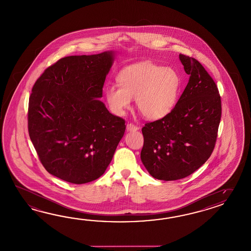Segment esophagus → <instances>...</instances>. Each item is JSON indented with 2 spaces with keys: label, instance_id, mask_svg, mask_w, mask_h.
<instances>
[{
  "label": "esophagus",
  "instance_id": "esophagus-1",
  "mask_svg": "<svg viewBox=\"0 0 251 251\" xmlns=\"http://www.w3.org/2000/svg\"><path fill=\"white\" fill-rule=\"evenodd\" d=\"M139 129V127L138 126H136L135 125H134V124H127L126 125V130L127 131H129V132H132V131H136V130H138Z\"/></svg>",
  "mask_w": 251,
  "mask_h": 251
}]
</instances>
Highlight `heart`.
<instances>
[{
    "mask_svg": "<svg viewBox=\"0 0 251 251\" xmlns=\"http://www.w3.org/2000/svg\"><path fill=\"white\" fill-rule=\"evenodd\" d=\"M118 86L105 88L110 110L123 116L135 99L137 109L150 120L162 119L175 108L181 92L180 74L173 68L151 62L132 65L117 76Z\"/></svg>",
    "mask_w": 251,
    "mask_h": 251,
    "instance_id": "obj_1",
    "label": "heart"
}]
</instances>
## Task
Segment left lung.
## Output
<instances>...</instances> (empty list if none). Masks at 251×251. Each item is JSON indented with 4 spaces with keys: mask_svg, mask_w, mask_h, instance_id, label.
Returning <instances> with one entry per match:
<instances>
[{
    "mask_svg": "<svg viewBox=\"0 0 251 251\" xmlns=\"http://www.w3.org/2000/svg\"><path fill=\"white\" fill-rule=\"evenodd\" d=\"M189 82L175 108L142 128L141 160L155 179L175 181L198 170L215 146L222 101L212 77L192 57L180 54Z\"/></svg>",
    "mask_w": 251,
    "mask_h": 251,
    "instance_id": "1",
    "label": "left lung"
}]
</instances>
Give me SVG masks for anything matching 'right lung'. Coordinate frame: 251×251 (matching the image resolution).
Segmentation results:
<instances>
[{"label": "right lung", "instance_id": "add662e5", "mask_svg": "<svg viewBox=\"0 0 251 251\" xmlns=\"http://www.w3.org/2000/svg\"><path fill=\"white\" fill-rule=\"evenodd\" d=\"M114 59V51L60 58L31 89L29 138L44 168L63 181L100 178L125 134V120L99 100Z\"/></svg>", "mask_w": 251, "mask_h": 251}]
</instances>
